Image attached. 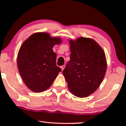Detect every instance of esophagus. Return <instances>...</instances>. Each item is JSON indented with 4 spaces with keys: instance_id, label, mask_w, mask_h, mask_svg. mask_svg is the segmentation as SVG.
<instances>
[{
    "instance_id": "obj_1",
    "label": "esophagus",
    "mask_w": 126,
    "mask_h": 126,
    "mask_svg": "<svg viewBox=\"0 0 126 126\" xmlns=\"http://www.w3.org/2000/svg\"><path fill=\"white\" fill-rule=\"evenodd\" d=\"M65 65L61 66V70H62V71H63V69H65Z\"/></svg>"
}]
</instances>
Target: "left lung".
<instances>
[{"label":"left lung","instance_id":"left-lung-1","mask_svg":"<svg viewBox=\"0 0 126 126\" xmlns=\"http://www.w3.org/2000/svg\"><path fill=\"white\" fill-rule=\"evenodd\" d=\"M70 60L63 73L71 93L80 98L100 86L107 69L104 51L94 40L80 37L70 40Z\"/></svg>","mask_w":126,"mask_h":126}]
</instances>
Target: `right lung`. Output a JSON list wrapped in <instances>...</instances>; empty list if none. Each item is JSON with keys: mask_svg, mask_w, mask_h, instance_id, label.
I'll return each mask as SVG.
<instances>
[{"mask_svg": "<svg viewBox=\"0 0 126 126\" xmlns=\"http://www.w3.org/2000/svg\"><path fill=\"white\" fill-rule=\"evenodd\" d=\"M61 43L60 37L36 32L22 44L17 54V68L24 82L32 91L48 89L61 71L56 66V54L52 50L55 44Z\"/></svg>", "mask_w": 126, "mask_h": 126, "instance_id": "add662e5", "label": "right lung"}]
</instances>
